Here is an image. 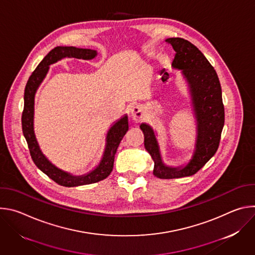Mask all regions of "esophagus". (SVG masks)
I'll list each match as a JSON object with an SVG mask.
<instances>
[{
  "mask_svg": "<svg viewBox=\"0 0 255 255\" xmlns=\"http://www.w3.org/2000/svg\"><path fill=\"white\" fill-rule=\"evenodd\" d=\"M131 116L135 122H140L143 117V109L140 106H134L131 109Z\"/></svg>",
  "mask_w": 255,
  "mask_h": 255,
  "instance_id": "esophagus-1",
  "label": "esophagus"
}]
</instances>
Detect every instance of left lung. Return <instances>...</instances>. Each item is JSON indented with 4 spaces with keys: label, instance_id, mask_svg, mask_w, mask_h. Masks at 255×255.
<instances>
[{
    "label": "left lung",
    "instance_id": "obj_1",
    "mask_svg": "<svg viewBox=\"0 0 255 255\" xmlns=\"http://www.w3.org/2000/svg\"><path fill=\"white\" fill-rule=\"evenodd\" d=\"M165 41L175 51L171 67L180 70L189 88L196 119V142L192 158L185 165H166L160 153L156 132L146 123H142L140 129L144 134L145 149L154 161L153 174L159 178H177L195 174L214 156L220 143L225 113L219 79L205 55L186 39L176 37Z\"/></svg>",
    "mask_w": 255,
    "mask_h": 255
}]
</instances>
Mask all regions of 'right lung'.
<instances>
[{
	"mask_svg": "<svg viewBox=\"0 0 255 255\" xmlns=\"http://www.w3.org/2000/svg\"><path fill=\"white\" fill-rule=\"evenodd\" d=\"M98 55L97 50L78 48L75 46H57L53 48L32 72L24 93V110L22 113V130L28 143L31 157L41 171L48 175L56 184L63 187H78L90 185L105 179L111 173L114 165V158L119 144L128 131V116L125 114L117 120L108 130L106 135L105 150L99 164L90 172L82 175H74L54 165L41 151L34 132V100L35 94L45 79L49 65L65 58L74 57L78 59L91 60Z\"/></svg>",
	"mask_w": 255,
	"mask_h": 255,
	"instance_id": "obj_1",
	"label": "right lung"
}]
</instances>
